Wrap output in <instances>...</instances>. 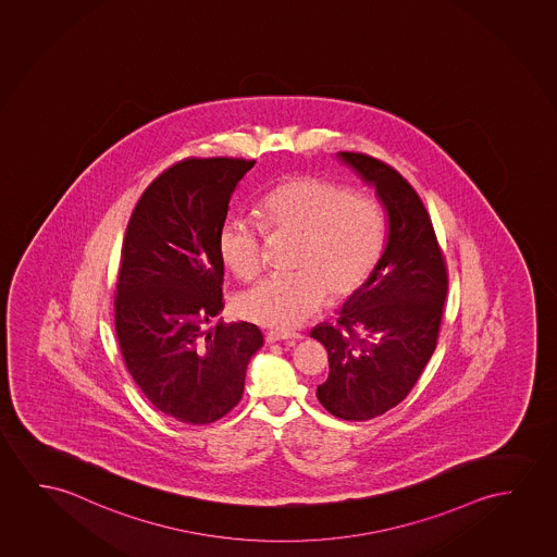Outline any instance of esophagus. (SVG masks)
<instances>
[{"label": "esophagus", "mask_w": 557, "mask_h": 557, "mask_svg": "<svg viewBox=\"0 0 557 557\" xmlns=\"http://www.w3.org/2000/svg\"><path fill=\"white\" fill-rule=\"evenodd\" d=\"M300 334L297 332H283V330H270L268 334H265V342L275 343V342H287V339H299Z\"/></svg>", "instance_id": "34e87169"}]
</instances>
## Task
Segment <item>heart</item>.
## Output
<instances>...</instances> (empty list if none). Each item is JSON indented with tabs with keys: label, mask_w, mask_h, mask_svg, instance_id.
<instances>
[{
	"label": "heart",
	"mask_w": 557,
	"mask_h": 557,
	"mask_svg": "<svg viewBox=\"0 0 557 557\" xmlns=\"http://www.w3.org/2000/svg\"><path fill=\"white\" fill-rule=\"evenodd\" d=\"M272 237L297 239L295 272L258 282L237 299L243 318L270 327H295L312 317L325 292L345 299L364 287L385 248L384 206L374 195L334 181L297 175L275 185L260 202ZM247 215H230L218 248L233 274L250 282L264 268L265 233Z\"/></svg>",
	"instance_id": "b5f03b06"
}]
</instances>
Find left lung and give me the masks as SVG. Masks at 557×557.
Wrapping results in <instances>:
<instances>
[{
	"label": "left lung",
	"instance_id": "8db88e82",
	"mask_svg": "<svg viewBox=\"0 0 557 557\" xmlns=\"http://www.w3.org/2000/svg\"><path fill=\"white\" fill-rule=\"evenodd\" d=\"M337 156L376 187L389 232L376 272L343 305L337 322L310 332L330 362L317 397L337 419L370 420L411 394L429 364L449 282L434 225L411 183L372 156Z\"/></svg>",
	"mask_w": 557,
	"mask_h": 557
}]
</instances>
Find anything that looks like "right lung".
<instances>
[{
	"label": "right lung",
	"instance_id": "obj_1",
	"mask_svg": "<svg viewBox=\"0 0 557 557\" xmlns=\"http://www.w3.org/2000/svg\"><path fill=\"white\" fill-rule=\"evenodd\" d=\"M245 158H185L138 198L121 247L115 334L128 374L158 411L210 424L240 401L264 337L248 322H218L223 260L218 233Z\"/></svg>",
	"mask_w": 557,
	"mask_h": 557
}]
</instances>
